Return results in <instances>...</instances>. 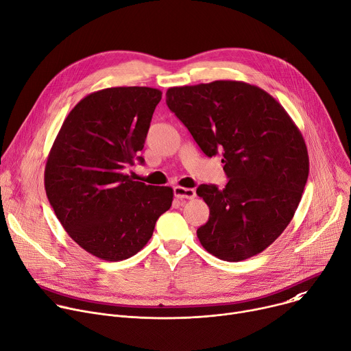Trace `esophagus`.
I'll list each match as a JSON object with an SVG mask.
<instances>
[{
	"label": "esophagus",
	"mask_w": 351,
	"mask_h": 351,
	"mask_svg": "<svg viewBox=\"0 0 351 351\" xmlns=\"http://www.w3.org/2000/svg\"><path fill=\"white\" fill-rule=\"evenodd\" d=\"M173 195L176 199L183 200V199H195L196 197V190L190 189V187H182V186H175L173 187Z\"/></svg>",
	"instance_id": "esophagus-1"
}]
</instances>
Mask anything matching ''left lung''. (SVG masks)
Instances as JSON below:
<instances>
[{
  "label": "left lung",
  "mask_w": 351,
  "mask_h": 351,
  "mask_svg": "<svg viewBox=\"0 0 351 351\" xmlns=\"http://www.w3.org/2000/svg\"><path fill=\"white\" fill-rule=\"evenodd\" d=\"M167 105L207 156L222 152L230 179L197 187L210 208L200 243L227 262L263 252L290 224L308 179L298 127L271 95L242 81L173 86Z\"/></svg>",
  "instance_id": "1"
}]
</instances>
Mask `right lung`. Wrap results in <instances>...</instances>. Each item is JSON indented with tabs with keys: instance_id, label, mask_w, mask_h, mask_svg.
Segmentation results:
<instances>
[{
	"instance_id": "1",
	"label": "right lung",
	"mask_w": 351,
	"mask_h": 351,
	"mask_svg": "<svg viewBox=\"0 0 351 351\" xmlns=\"http://www.w3.org/2000/svg\"><path fill=\"white\" fill-rule=\"evenodd\" d=\"M162 92L116 86L92 92L69 113L49 152L45 189L58 221L88 253L119 262L140 252L173 190L125 175L140 164L149 123Z\"/></svg>"
}]
</instances>
